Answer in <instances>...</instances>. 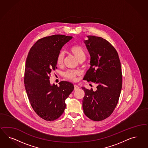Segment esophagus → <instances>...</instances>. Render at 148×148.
Listing matches in <instances>:
<instances>
[{"label":"esophagus","instance_id":"esophagus-1","mask_svg":"<svg viewBox=\"0 0 148 148\" xmlns=\"http://www.w3.org/2000/svg\"><path fill=\"white\" fill-rule=\"evenodd\" d=\"M79 87L76 85H74V90H79Z\"/></svg>","mask_w":148,"mask_h":148}]
</instances>
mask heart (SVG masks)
I'll list each match as a JSON object with an SVG mask.
<instances>
[{
    "label": "heart",
    "instance_id": "obj_1",
    "mask_svg": "<svg viewBox=\"0 0 148 148\" xmlns=\"http://www.w3.org/2000/svg\"><path fill=\"white\" fill-rule=\"evenodd\" d=\"M70 52L72 53L75 58H76L79 61H84L85 60L86 54L84 49L78 45H75L72 46L69 49ZM64 60V54L62 52H60L58 54L57 58H56V63L57 64L60 66L62 65ZM78 74H79V72L78 71H68L64 74V76L70 80H76V76Z\"/></svg>",
    "mask_w": 148,
    "mask_h": 148
}]
</instances>
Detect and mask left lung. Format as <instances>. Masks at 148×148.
Here are the masks:
<instances>
[{
	"instance_id": "left-lung-1",
	"label": "left lung",
	"mask_w": 148,
	"mask_h": 148,
	"mask_svg": "<svg viewBox=\"0 0 148 148\" xmlns=\"http://www.w3.org/2000/svg\"><path fill=\"white\" fill-rule=\"evenodd\" d=\"M84 43L90 53V69L84 80L97 85L96 90L82 87L85 95L82 108L86 116L94 121L110 116L116 107L122 87L121 64L118 53L108 40L87 36Z\"/></svg>"
}]
</instances>
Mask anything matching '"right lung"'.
Masks as SVG:
<instances>
[{
  "instance_id": "right-lung-1",
  "label": "right lung",
  "mask_w": 148,
  "mask_h": 148,
  "mask_svg": "<svg viewBox=\"0 0 148 148\" xmlns=\"http://www.w3.org/2000/svg\"><path fill=\"white\" fill-rule=\"evenodd\" d=\"M72 36L54 35L37 40L30 50L26 60L24 84L32 108L47 121L62 114L65 100L74 90L73 84L61 81L59 86L50 84L49 76L56 67V58L63 46Z\"/></svg>"
}]
</instances>
